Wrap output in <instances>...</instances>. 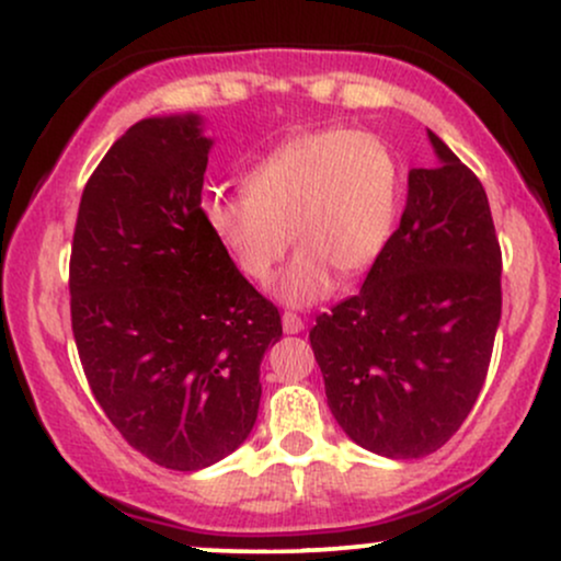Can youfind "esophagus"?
Returning a JSON list of instances; mask_svg holds the SVG:
<instances>
[{
	"mask_svg": "<svg viewBox=\"0 0 561 561\" xmlns=\"http://www.w3.org/2000/svg\"><path fill=\"white\" fill-rule=\"evenodd\" d=\"M282 330H285L287 334H298V332H302L306 330V324H302V319L298 317V313H285V317H282Z\"/></svg>",
	"mask_w": 561,
	"mask_h": 561,
	"instance_id": "34e87169",
	"label": "esophagus"
}]
</instances>
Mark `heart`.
<instances>
[{
  "mask_svg": "<svg viewBox=\"0 0 561 561\" xmlns=\"http://www.w3.org/2000/svg\"><path fill=\"white\" fill-rule=\"evenodd\" d=\"M403 176L396 152L369 131L298 134L244 173L240 195L205 199L203 218L237 272L266 285L298 244L276 285L285 306L327 300L340 274L353 279L379 261L398 227Z\"/></svg>",
  "mask_w": 561,
  "mask_h": 561,
  "instance_id": "heart-1",
  "label": "heart"
}]
</instances>
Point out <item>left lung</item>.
I'll use <instances>...</instances> for the list:
<instances>
[{"instance_id":"obj_1","label":"left lung","mask_w":561,"mask_h":561,"mask_svg":"<svg viewBox=\"0 0 561 561\" xmlns=\"http://www.w3.org/2000/svg\"><path fill=\"white\" fill-rule=\"evenodd\" d=\"M409 171L401 227L353 298L321 313L311 347L353 443L422 459L478 401L501 321V248L480 179L437 134Z\"/></svg>"}]
</instances>
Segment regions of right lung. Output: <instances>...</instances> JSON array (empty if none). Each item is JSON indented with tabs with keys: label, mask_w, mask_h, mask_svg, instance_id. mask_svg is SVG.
I'll return each mask as SVG.
<instances>
[{
	"label": "right lung",
	"mask_w": 561,
	"mask_h": 561,
	"mask_svg": "<svg viewBox=\"0 0 561 561\" xmlns=\"http://www.w3.org/2000/svg\"><path fill=\"white\" fill-rule=\"evenodd\" d=\"M214 139L195 113L145 118L83 186L70 253V321L96 403L131 448L195 472L248 440L274 302L205 227Z\"/></svg>",
	"instance_id": "1"
}]
</instances>
